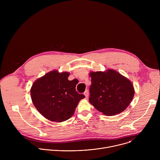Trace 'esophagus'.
I'll use <instances>...</instances> for the list:
<instances>
[{
    "label": "esophagus",
    "instance_id": "34e87169",
    "mask_svg": "<svg viewBox=\"0 0 160 160\" xmlns=\"http://www.w3.org/2000/svg\"><path fill=\"white\" fill-rule=\"evenodd\" d=\"M84 95H85V98L87 99L88 97V91L87 90H85V92H84Z\"/></svg>",
    "mask_w": 160,
    "mask_h": 160
}]
</instances>
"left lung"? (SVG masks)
<instances>
[{"label": "left lung", "mask_w": 160, "mask_h": 160, "mask_svg": "<svg viewBox=\"0 0 160 160\" xmlns=\"http://www.w3.org/2000/svg\"><path fill=\"white\" fill-rule=\"evenodd\" d=\"M89 102L107 116L123 112L131 102L134 88L131 82L118 72H91Z\"/></svg>", "instance_id": "8db88e82"}]
</instances>
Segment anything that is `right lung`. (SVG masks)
Returning a JSON list of instances; mask_svg holds the SVG:
<instances>
[{
	"instance_id": "1",
	"label": "right lung",
	"mask_w": 160,
	"mask_h": 160,
	"mask_svg": "<svg viewBox=\"0 0 160 160\" xmlns=\"http://www.w3.org/2000/svg\"><path fill=\"white\" fill-rule=\"evenodd\" d=\"M70 73L52 71L37 79L32 85V102L45 118L61 122L69 119L79 101L85 96L76 90L75 80H68Z\"/></svg>"
}]
</instances>
